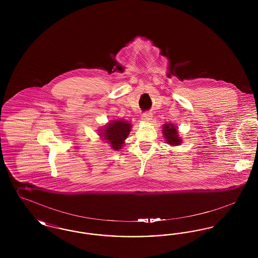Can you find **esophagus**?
<instances>
[{"instance_id": "1", "label": "esophagus", "mask_w": 258, "mask_h": 258, "mask_svg": "<svg viewBox=\"0 0 258 258\" xmlns=\"http://www.w3.org/2000/svg\"><path fill=\"white\" fill-rule=\"evenodd\" d=\"M144 122H150L152 120V113H144L141 118Z\"/></svg>"}]
</instances>
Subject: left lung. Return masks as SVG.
Masks as SVG:
<instances>
[{"mask_svg": "<svg viewBox=\"0 0 258 258\" xmlns=\"http://www.w3.org/2000/svg\"><path fill=\"white\" fill-rule=\"evenodd\" d=\"M162 135L165 142L171 146H179L183 143V139L179 135L178 127L174 123L162 124Z\"/></svg>", "mask_w": 258, "mask_h": 258, "instance_id": "left-lung-1", "label": "left lung"}]
</instances>
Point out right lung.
Masks as SVG:
<instances>
[{"mask_svg": "<svg viewBox=\"0 0 258 258\" xmlns=\"http://www.w3.org/2000/svg\"><path fill=\"white\" fill-rule=\"evenodd\" d=\"M132 127L133 124L124 119L112 120L98 131V135L102 141L109 144L112 150L118 151L123 147Z\"/></svg>", "mask_w": 258, "mask_h": 258, "instance_id": "add662e5", "label": "right lung"}]
</instances>
